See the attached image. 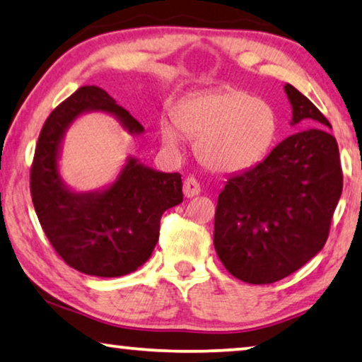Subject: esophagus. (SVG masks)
I'll use <instances>...</instances> for the list:
<instances>
[{
  "label": "esophagus",
  "instance_id": "34e87169",
  "mask_svg": "<svg viewBox=\"0 0 362 362\" xmlns=\"http://www.w3.org/2000/svg\"><path fill=\"white\" fill-rule=\"evenodd\" d=\"M199 192H202V187H199V183L193 179V177H188V179L183 182V195L187 198L197 197Z\"/></svg>",
  "mask_w": 362,
  "mask_h": 362
}]
</instances>
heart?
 Here are the masks:
<instances>
[{"label":"heart","mask_w":362,"mask_h":362,"mask_svg":"<svg viewBox=\"0 0 362 362\" xmlns=\"http://www.w3.org/2000/svg\"><path fill=\"white\" fill-rule=\"evenodd\" d=\"M172 120L160 123V138L179 149L182 133L197 139L199 163L216 174H237L262 163L278 138L276 110L240 89H218L183 99Z\"/></svg>","instance_id":"heart-1"}]
</instances>
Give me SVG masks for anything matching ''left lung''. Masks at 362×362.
I'll return each instance as SVG.
<instances>
[{"instance_id": "1", "label": "left lung", "mask_w": 362, "mask_h": 362, "mask_svg": "<svg viewBox=\"0 0 362 362\" xmlns=\"http://www.w3.org/2000/svg\"><path fill=\"white\" fill-rule=\"evenodd\" d=\"M291 125L314 127L291 134L260 164L230 175L218 197L214 249L240 281L269 284L304 267L325 245L343 190L335 136L320 110L284 84Z\"/></svg>"}]
</instances>
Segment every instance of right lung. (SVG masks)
I'll use <instances>...</instances> for the list:
<instances>
[{
  "label": "right lung",
  "mask_w": 362,
  "mask_h": 362,
  "mask_svg": "<svg viewBox=\"0 0 362 362\" xmlns=\"http://www.w3.org/2000/svg\"><path fill=\"white\" fill-rule=\"evenodd\" d=\"M90 112L112 115L133 136L141 123L104 89L83 86L43 125L30 170V193L42 229L69 267L90 276L117 278L149 260L160 216L183 202L180 174H165L128 156L118 175L97 190L78 192L60 174L66 132Z\"/></svg>",
  "instance_id": "right-lung-1"
}]
</instances>
